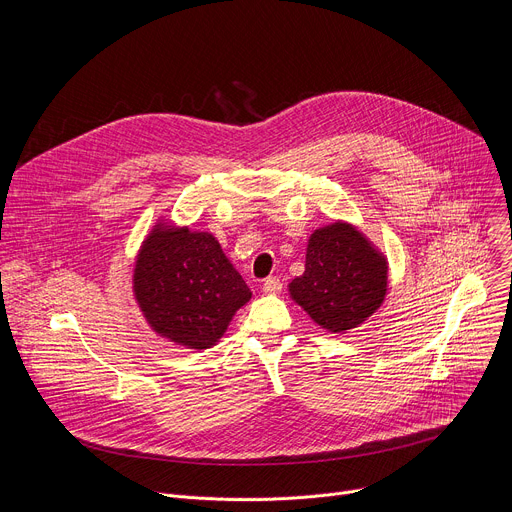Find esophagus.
Masks as SVG:
<instances>
[{
    "label": "esophagus",
    "mask_w": 512,
    "mask_h": 512,
    "mask_svg": "<svg viewBox=\"0 0 512 512\" xmlns=\"http://www.w3.org/2000/svg\"><path fill=\"white\" fill-rule=\"evenodd\" d=\"M281 291V281L277 279V277H267L265 281H263V294H267V296H277Z\"/></svg>",
    "instance_id": "1"
}]
</instances>
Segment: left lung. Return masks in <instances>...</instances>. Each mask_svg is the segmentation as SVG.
Here are the masks:
<instances>
[{"label": "left lung", "instance_id": "obj_1", "mask_svg": "<svg viewBox=\"0 0 512 512\" xmlns=\"http://www.w3.org/2000/svg\"><path fill=\"white\" fill-rule=\"evenodd\" d=\"M387 287V257L354 225L334 221L310 235L306 269L287 291L320 328L344 334L383 306Z\"/></svg>", "mask_w": 512, "mask_h": 512}]
</instances>
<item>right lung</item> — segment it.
Segmentation results:
<instances>
[{
  "label": "right lung",
  "instance_id": "add662e5",
  "mask_svg": "<svg viewBox=\"0 0 512 512\" xmlns=\"http://www.w3.org/2000/svg\"><path fill=\"white\" fill-rule=\"evenodd\" d=\"M251 296L212 233L160 218L137 251L133 298L168 342L192 350L214 346Z\"/></svg>",
  "mask_w": 512,
  "mask_h": 512
}]
</instances>
